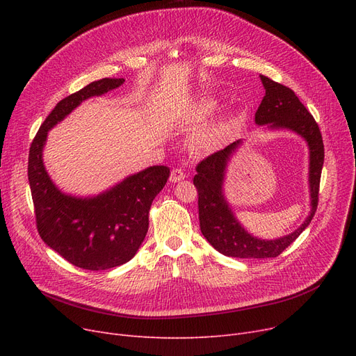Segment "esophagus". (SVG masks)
Segmentation results:
<instances>
[{"instance_id":"esophagus-1","label":"esophagus","mask_w":356,"mask_h":356,"mask_svg":"<svg viewBox=\"0 0 356 356\" xmlns=\"http://www.w3.org/2000/svg\"><path fill=\"white\" fill-rule=\"evenodd\" d=\"M186 177V175H184V172L181 170V168H173L172 170V173H170V181L172 183H176V181H180V180H183Z\"/></svg>"}]
</instances>
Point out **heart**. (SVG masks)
<instances>
[{"label": "heart", "instance_id": "b5f03b06", "mask_svg": "<svg viewBox=\"0 0 356 356\" xmlns=\"http://www.w3.org/2000/svg\"><path fill=\"white\" fill-rule=\"evenodd\" d=\"M218 106V101L215 98H207L203 99L196 109V118L197 120H203L207 118L209 114L216 109ZM227 129V124L225 122H220L207 131H203V133L197 134L193 141H192V148L197 153H204V152H212L213 148H216L222 140L223 133H225Z\"/></svg>", "mask_w": 356, "mask_h": 356}]
</instances>
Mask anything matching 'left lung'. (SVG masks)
Listing matches in <instances>:
<instances>
[{"label":"left lung","mask_w":356,"mask_h":356,"mask_svg":"<svg viewBox=\"0 0 356 356\" xmlns=\"http://www.w3.org/2000/svg\"><path fill=\"white\" fill-rule=\"evenodd\" d=\"M259 78L264 85L266 95L255 112V122L271 128L291 129L300 134L309 144L312 212L303 225L287 236L274 241L254 238L239 225L222 193L227 163L241 141H235L203 159L196 165V175L193 177V184L196 186L199 196L197 208L200 231L216 251L235 258L278 257L307 228L317 209V203H319V186L325 160V148L319 125L290 88L274 82L264 74H261Z\"/></svg>","instance_id":"left-lung-1"}]
</instances>
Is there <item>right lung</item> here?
Returning <instances> with one entry per match:
<instances>
[{"instance_id":"add662e5","label":"right lung","mask_w":356,"mask_h":356,"mask_svg":"<svg viewBox=\"0 0 356 356\" xmlns=\"http://www.w3.org/2000/svg\"><path fill=\"white\" fill-rule=\"evenodd\" d=\"M124 82L104 78L56 104L29 152V183L37 231L51 250L85 270L114 268L137 254L148 231L149 208L170 177V168L148 167L99 196L81 199L56 188L43 165L42 152L51 127L82 101L102 95Z\"/></svg>"}]
</instances>
